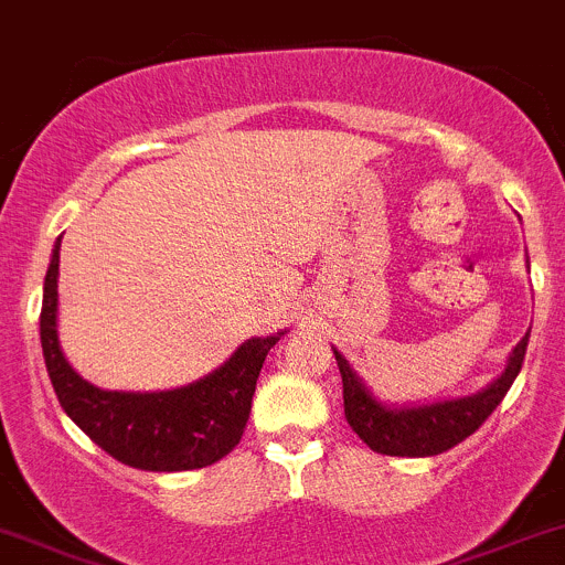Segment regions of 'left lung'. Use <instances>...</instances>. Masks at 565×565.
<instances>
[{
	"label": "left lung",
	"mask_w": 565,
	"mask_h": 565,
	"mask_svg": "<svg viewBox=\"0 0 565 565\" xmlns=\"http://www.w3.org/2000/svg\"><path fill=\"white\" fill-rule=\"evenodd\" d=\"M527 339L530 330L511 352L505 372L489 388L476 393V396L415 409H388L374 402L372 393L363 388L361 380L352 374L350 363L333 350L335 361H339L341 383H344L347 424L372 451L385 454V457H437V454L467 440L503 402V396L520 374L522 361H525Z\"/></svg>",
	"instance_id": "obj_1"
}]
</instances>
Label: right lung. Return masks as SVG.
Here are the masks:
<instances>
[{
	"mask_svg": "<svg viewBox=\"0 0 565 565\" xmlns=\"http://www.w3.org/2000/svg\"><path fill=\"white\" fill-rule=\"evenodd\" d=\"M60 243L45 273L40 341L62 409L108 457L139 470L182 472L224 459L246 431L256 380L278 335L248 339L224 366L185 388L163 393L95 388L73 372L56 339Z\"/></svg>",
	"mask_w": 565,
	"mask_h": 565,
	"instance_id": "1",
	"label": "right lung"
}]
</instances>
